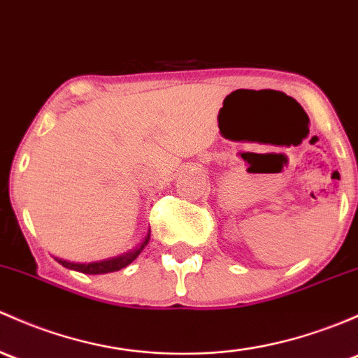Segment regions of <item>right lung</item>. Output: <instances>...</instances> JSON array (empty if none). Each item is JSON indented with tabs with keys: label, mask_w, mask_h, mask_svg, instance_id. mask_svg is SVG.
Here are the masks:
<instances>
[{
	"label": "right lung",
	"mask_w": 358,
	"mask_h": 358,
	"mask_svg": "<svg viewBox=\"0 0 358 358\" xmlns=\"http://www.w3.org/2000/svg\"><path fill=\"white\" fill-rule=\"evenodd\" d=\"M150 240V229H148L144 238L141 240L137 247H134L131 250L125 252L122 255H116V257H110V259H104V261H96V262H70L65 261V259H59L55 257L56 261L59 262L62 266H65L66 269H73L78 271V273H84V274H106V273H115V271H120L127 266L131 264L135 259L141 255V252L144 250L145 245L149 243Z\"/></svg>",
	"instance_id": "right-lung-1"
}]
</instances>
